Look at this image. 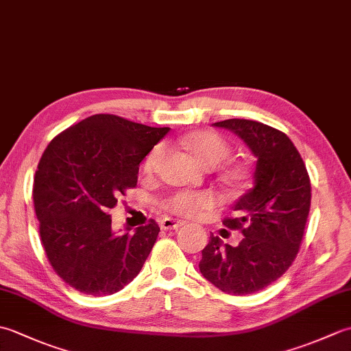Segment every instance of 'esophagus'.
I'll use <instances>...</instances> for the list:
<instances>
[{
	"mask_svg": "<svg viewBox=\"0 0 351 351\" xmlns=\"http://www.w3.org/2000/svg\"><path fill=\"white\" fill-rule=\"evenodd\" d=\"M185 225V221L182 220H175V219H170V217H164L161 220V228L166 229V230H171V229H178Z\"/></svg>",
	"mask_w": 351,
	"mask_h": 351,
	"instance_id": "34e87169",
	"label": "esophagus"
}]
</instances>
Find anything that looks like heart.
<instances>
[{
  "label": "heart",
  "mask_w": 351,
  "mask_h": 351,
  "mask_svg": "<svg viewBox=\"0 0 351 351\" xmlns=\"http://www.w3.org/2000/svg\"><path fill=\"white\" fill-rule=\"evenodd\" d=\"M189 151L193 156L204 166H215L219 164L225 156L229 154V146L225 140L220 136L210 131H199L191 134V136L185 141ZM161 156V147H155L147 154L146 160L143 162V170L146 173H152L156 162H158ZM247 176V171L243 167H235L229 170L228 178L234 182H241ZM219 204V197L211 191H200V193H191V191H180L171 195L164 202V208L167 211L184 215V217H195V215L211 210Z\"/></svg>",
  "instance_id": "heart-1"
}]
</instances>
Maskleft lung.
<instances>
[{
    "mask_svg": "<svg viewBox=\"0 0 351 351\" xmlns=\"http://www.w3.org/2000/svg\"><path fill=\"white\" fill-rule=\"evenodd\" d=\"M232 131L255 155L253 187L232 206L223 225L240 229V244L210 237L199 270L223 293L253 294L285 273L297 256L311 208V181L293 141L271 126L247 119L213 123Z\"/></svg>",
    "mask_w": 351,
    "mask_h": 351,
    "instance_id": "obj_1",
    "label": "left lung"
}]
</instances>
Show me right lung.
<instances>
[{"instance_id":"obj_1","label":"right lung","mask_w":351,"mask_h":351,"mask_svg":"<svg viewBox=\"0 0 351 351\" xmlns=\"http://www.w3.org/2000/svg\"><path fill=\"white\" fill-rule=\"evenodd\" d=\"M169 131L95 114L45 149L33 184L40 240L54 271L80 293L114 294L143 267L158 225L151 220L117 235L110 210L136 187L141 160Z\"/></svg>"}]
</instances>
